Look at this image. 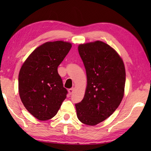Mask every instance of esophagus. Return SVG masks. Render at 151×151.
I'll return each mask as SVG.
<instances>
[{
  "label": "esophagus",
  "instance_id": "esophagus-1",
  "mask_svg": "<svg viewBox=\"0 0 151 151\" xmlns=\"http://www.w3.org/2000/svg\"><path fill=\"white\" fill-rule=\"evenodd\" d=\"M74 88H70V89H69V90H68V92H69V95H71L73 93V91H74Z\"/></svg>",
  "mask_w": 151,
  "mask_h": 151
}]
</instances>
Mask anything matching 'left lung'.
Listing matches in <instances>:
<instances>
[{"label":"left lung","instance_id":"8db88e82","mask_svg":"<svg viewBox=\"0 0 151 151\" xmlns=\"http://www.w3.org/2000/svg\"><path fill=\"white\" fill-rule=\"evenodd\" d=\"M87 75L84 99L75 104L80 121L94 126L106 119L123 98L126 73L123 60L113 48L101 41L79 45Z\"/></svg>","mask_w":151,"mask_h":151}]
</instances>
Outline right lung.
<instances>
[{"label":"right lung","instance_id":"obj_1","mask_svg":"<svg viewBox=\"0 0 151 151\" xmlns=\"http://www.w3.org/2000/svg\"><path fill=\"white\" fill-rule=\"evenodd\" d=\"M72 47L63 41L47 42L36 48L22 64L19 93L22 104L40 121L56 115L67 94L58 67Z\"/></svg>","mask_w":151,"mask_h":151}]
</instances>
